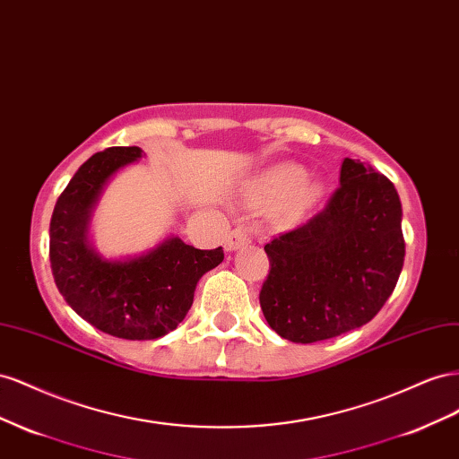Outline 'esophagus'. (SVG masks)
I'll list each match as a JSON object with an SVG mask.
<instances>
[{
  "instance_id": "1",
  "label": "esophagus",
  "mask_w": 459,
  "mask_h": 459,
  "mask_svg": "<svg viewBox=\"0 0 459 459\" xmlns=\"http://www.w3.org/2000/svg\"><path fill=\"white\" fill-rule=\"evenodd\" d=\"M250 242H252V230L247 227H237L229 234L225 247L229 252H234V250H240V247H244L246 244H250Z\"/></svg>"
}]
</instances>
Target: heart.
<instances>
[{
	"label": "heart",
	"instance_id": "1",
	"mask_svg": "<svg viewBox=\"0 0 459 459\" xmlns=\"http://www.w3.org/2000/svg\"><path fill=\"white\" fill-rule=\"evenodd\" d=\"M271 192L277 198H292V204L304 207L316 202L321 194L319 185L316 182H306V171L296 165H284L271 177Z\"/></svg>",
	"mask_w": 459,
	"mask_h": 459
}]
</instances>
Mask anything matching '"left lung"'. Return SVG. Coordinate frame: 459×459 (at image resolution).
I'll list each match as a JSON object with an SVG mask.
<instances>
[{
  "label": "left lung",
  "instance_id": "left-lung-1",
  "mask_svg": "<svg viewBox=\"0 0 459 459\" xmlns=\"http://www.w3.org/2000/svg\"><path fill=\"white\" fill-rule=\"evenodd\" d=\"M259 306L271 329L298 344L369 323L403 265L402 204L392 182L356 160L319 213L265 244Z\"/></svg>",
  "mask_w": 459,
  "mask_h": 459
}]
</instances>
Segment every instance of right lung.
Returning <instances> with one entry per match:
<instances>
[{
    "mask_svg": "<svg viewBox=\"0 0 459 459\" xmlns=\"http://www.w3.org/2000/svg\"><path fill=\"white\" fill-rule=\"evenodd\" d=\"M142 155L138 146L91 155L61 192L49 222V264L65 302L98 331L125 340H153L177 329L192 307L195 284L225 257L221 246L195 250L177 237L128 261L91 252V207L117 169Z\"/></svg>",
    "mask_w": 459,
    "mask_h": 459,
    "instance_id": "right-lung-1",
    "label": "right lung"
}]
</instances>
